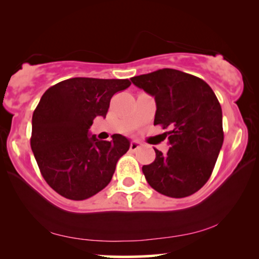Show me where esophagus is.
<instances>
[{
	"instance_id": "esophagus-1",
	"label": "esophagus",
	"mask_w": 259,
	"mask_h": 259,
	"mask_svg": "<svg viewBox=\"0 0 259 259\" xmlns=\"http://www.w3.org/2000/svg\"><path fill=\"white\" fill-rule=\"evenodd\" d=\"M139 147H141V143L139 142H137V141H133L130 143V151H133V152H135V151H137Z\"/></svg>"
}]
</instances>
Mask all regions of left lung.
Masks as SVG:
<instances>
[{
	"mask_svg": "<svg viewBox=\"0 0 259 259\" xmlns=\"http://www.w3.org/2000/svg\"><path fill=\"white\" fill-rule=\"evenodd\" d=\"M131 81L154 97V125L169 128V150L154 149L155 159L143 166L147 183L160 194L183 198L210 179L224 143L223 112L203 79L175 69L135 76Z\"/></svg>",
	"mask_w": 259,
	"mask_h": 259,
	"instance_id": "1",
	"label": "left lung"
}]
</instances>
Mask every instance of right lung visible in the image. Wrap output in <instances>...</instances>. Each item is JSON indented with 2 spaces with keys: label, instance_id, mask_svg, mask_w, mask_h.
Listing matches in <instances>:
<instances>
[{
  "label": "right lung",
  "instance_id": "1",
  "mask_svg": "<svg viewBox=\"0 0 259 259\" xmlns=\"http://www.w3.org/2000/svg\"><path fill=\"white\" fill-rule=\"evenodd\" d=\"M129 79L76 77L49 88L32 116L31 149L49 187L68 199L83 200L108 186L130 141L114 134L99 141L89 129L97 116L106 117L116 92Z\"/></svg>",
  "mask_w": 259,
  "mask_h": 259
}]
</instances>
